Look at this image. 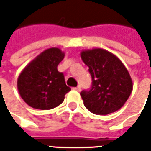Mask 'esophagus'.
<instances>
[{
	"label": "esophagus",
	"instance_id": "obj_1",
	"mask_svg": "<svg viewBox=\"0 0 151 151\" xmlns=\"http://www.w3.org/2000/svg\"><path fill=\"white\" fill-rule=\"evenodd\" d=\"M75 91H81V87L79 85V86H77V87H75V88H73Z\"/></svg>",
	"mask_w": 151,
	"mask_h": 151
}]
</instances>
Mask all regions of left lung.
<instances>
[{"label":"left lung","instance_id":"8db88e82","mask_svg":"<svg viewBox=\"0 0 151 151\" xmlns=\"http://www.w3.org/2000/svg\"><path fill=\"white\" fill-rule=\"evenodd\" d=\"M81 60L89 67L92 85L81 96L94 114L107 115L122 107L132 91V80L121 60L103 49L82 50Z\"/></svg>","mask_w":151,"mask_h":151}]
</instances>
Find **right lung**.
<instances>
[{
    "label": "right lung",
    "mask_w": 151,
    "mask_h": 151,
    "mask_svg": "<svg viewBox=\"0 0 151 151\" xmlns=\"http://www.w3.org/2000/svg\"><path fill=\"white\" fill-rule=\"evenodd\" d=\"M64 52L59 48H50L39 54L23 69L17 81L22 100L33 109H50L64 101L70 88L64 75L58 71Z\"/></svg>",
    "instance_id": "1"
}]
</instances>
